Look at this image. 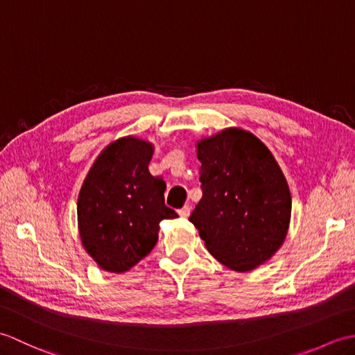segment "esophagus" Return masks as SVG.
<instances>
[{
  "instance_id": "esophagus-1",
  "label": "esophagus",
  "mask_w": 355,
  "mask_h": 355,
  "mask_svg": "<svg viewBox=\"0 0 355 355\" xmlns=\"http://www.w3.org/2000/svg\"><path fill=\"white\" fill-rule=\"evenodd\" d=\"M178 215L182 216V218H187V216L191 215V207L189 206H183L182 209L178 210Z\"/></svg>"
}]
</instances>
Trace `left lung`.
<instances>
[{
    "label": "left lung",
    "instance_id": "1",
    "mask_svg": "<svg viewBox=\"0 0 355 355\" xmlns=\"http://www.w3.org/2000/svg\"><path fill=\"white\" fill-rule=\"evenodd\" d=\"M202 198L189 221L215 259L252 271L284 244L291 195L268 148L241 128L197 143Z\"/></svg>",
    "mask_w": 355,
    "mask_h": 355
}]
</instances>
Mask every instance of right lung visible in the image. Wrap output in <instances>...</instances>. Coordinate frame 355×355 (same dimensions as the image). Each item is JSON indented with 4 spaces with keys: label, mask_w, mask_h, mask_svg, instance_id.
<instances>
[{
    "label": "right lung",
    "mask_w": 355,
    "mask_h": 355,
    "mask_svg": "<svg viewBox=\"0 0 355 355\" xmlns=\"http://www.w3.org/2000/svg\"><path fill=\"white\" fill-rule=\"evenodd\" d=\"M153 143L132 135L110 143L80 187L82 245L101 268L123 273L153 250L160 221L177 218L164 205L166 183L148 169Z\"/></svg>",
    "instance_id": "1"
}]
</instances>
